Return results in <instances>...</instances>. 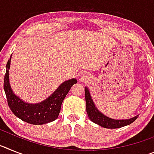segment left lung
I'll return each instance as SVG.
<instances>
[{
	"instance_id": "left-lung-1",
	"label": "left lung",
	"mask_w": 154,
	"mask_h": 154,
	"mask_svg": "<svg viewBox=\"0 0 154 154\" xmlns=\"http://www.w3.org/2000/svg\"><path fill=\"white\" fill-rule=\"evenodd\" d=\"M85 103H86V112L89 119L93 123L101 126L102 127L107 128V129H117V128L123 127V126L131 124L138 117V116H137L131 118V119H121V120L109 118L102 114L96 108L87 88L85 89Z\"/></svg>"
}]
</instances>
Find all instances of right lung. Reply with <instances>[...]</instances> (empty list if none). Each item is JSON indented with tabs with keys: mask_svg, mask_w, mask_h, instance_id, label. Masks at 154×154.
Instances as JSON below:
<instances>
[{
	"mask_svg": "<svg viewBox=\"0 0 154 154\" xmlns=\"http://www.w3.org/2000/svg\"><path fill=\"white\" fill-rule=\"evenodd\" d=\"M11 58L6 65L4 89L6 94L8 104L14 115L21 120L34 125H42L52 122L58 118L61 106L71 87L77 82L75 79L65 82L58 87L51 96L41 103L28 104L24 103L13 93L9 84L8 69Z\"/></svg>",
	"mask_w": 154,
	"mask_h": 154,
	"instance_id": "obj_1",
	"label": "right lung"
}]
</instances>
